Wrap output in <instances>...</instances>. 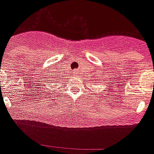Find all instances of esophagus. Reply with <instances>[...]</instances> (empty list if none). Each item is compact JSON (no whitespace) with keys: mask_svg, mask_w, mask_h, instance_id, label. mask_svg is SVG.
Instances as JSON below:
<instances>
[{"mask_svg":"<svg viewBox=\"0 0 154 154\" xmlns=\"http://www.w3.org/2000/svg\"><path fill=\"white\" fill-rule=\"evenodd\" d=\"M74 73H75V74H76V73H77V70H75V71H74Z\"/></svg>","mask_w":154,"mask_h":154,"instance_id":"obj_1","label":"esophagus"}]
</instances>
